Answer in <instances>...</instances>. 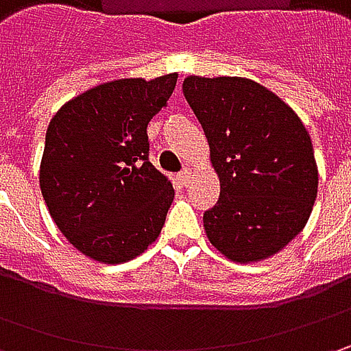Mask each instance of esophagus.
Listing matches in <instances>:
<instances>
[{
  "mask_svg": "<svg viewBox=\"0 0 351 351\" xmlns=\"http://www.w3.org/2000/svg\"><path fill=\"white\" fill-rule=\"evenodd\" d=\"M180 182L183 185H187V183L191 182V168H183V171L180 173Z\"/></svg>",
  "mask_w": 351,
  "mask_h": 351,
  "instance_id": "esophagus-1",
  "label": "esophagus"
}]
</instances>
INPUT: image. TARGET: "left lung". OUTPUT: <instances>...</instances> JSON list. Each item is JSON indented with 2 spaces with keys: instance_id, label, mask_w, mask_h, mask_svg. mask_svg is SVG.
Instances as JSON below:
<instances>
[{
  "instance_id": "obj_1",
  "label": "left lung",
  "mask_w": 351,
  "mask_h": 351,
  "mask_svg": "<svg viewBox=\"0 0 351 351\" xmlns=\"http://www.w3.org/2000/svg\"><path fill=\"white\" fill-rule=\"evenodd\" d=\"M221 182L203 215L209 242L236 263L283 250L308 221L318 191L313 142L297 113L248 77L183 80Z\"/></svg>"
}]
</instances>
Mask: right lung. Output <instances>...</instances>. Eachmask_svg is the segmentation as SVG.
Here are the masks:
<instances>
[{"instance_id":"right-lung-1","label":"right lung","mask_w":351,"mask_h":351,"mask_svg":"<svg viewBox=\"0 0 351 351\" xmlns=\"http://www.w3.org/2000/svg\"><path fill=\"white\" fill-rule=\"evenodd\" d=\"M176 82L178 74L105 82L50 119L40 191L58 230L95 262H128L162 232L173 187L148 162L146 127Z\"/></svg>"}]
</instances>
